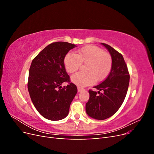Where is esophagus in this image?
<instances>
[{
	"label": "esophagus",
	"instance_id": "34e87169",
	"mask_svg": "<svg viewBox=\"0 0 154 154\" xmlns=\"http://www.w3.org/2000/svg\"><path fill=\"white\" fill-rule=\"evenodd\" d=\"M83 90H84V88L81 87H78V92H80V91H82Z\"/></svg>",
	"mask_w": 154,
	"mask_h": 154
}]
</instances>
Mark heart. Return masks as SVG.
Instances as JSON below:
<instances>
[{"mask_svg":"<svg viewBox=\"0 0 154 154\" xmlns=\"http://www.w3.org/2000/svg\"><path fill=\"white\" fill-rule=\"evenodd\" d=\"M82 63H87V72H77L71 77V81L78 86H86L101 81L109 74L112 58L110 54L96 45H87L78 51V54L69 53L64 58V66L69 73H74Z\"/></svg>","mask_w":154,"mask_h":154,"instance_id":"obj_1","label":"heart"}]
</instances>
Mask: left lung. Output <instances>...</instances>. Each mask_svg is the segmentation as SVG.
Here are the masks:
<instances>
[{"mask_svg":"<svg viewBox=\"0 0 154 154\" xmlns=\"http://www.w3.org/2000/svg\"><path fill=\"white\" fill-rule=\"evenodd\" d=\"M101 44L112 56V66L105 80L94 87L99 91H88L90 97L85 106L87 114L98 120L109 118L119 110L127 95L130 80V74L122 54L108 44Z\"/></svg>","mask_w":154,"mask_h":154,"instance_id":"obj_1","label":"left lung"}]
</instances>
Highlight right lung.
I'll use <instances>...</instances> for the list:
<instances>
[{"label":"right lung","mask_w":154,"mask_h":154,"mask_svg":"<svg viewBox=\"0 0 154 154\" xmlns=\"http://www.w3.org/2000/svg\"><path fill=\"white\" fill-rule=\"evenodd\" d=\"M75 47L66 42L51 43L31 62L27 82L29 96L36 109L49 120L66 118L78 92L64 66L66 54ZM63 82H69V85L62 88Z\"/></svg>","instance_id":"1"}]
</instances>
